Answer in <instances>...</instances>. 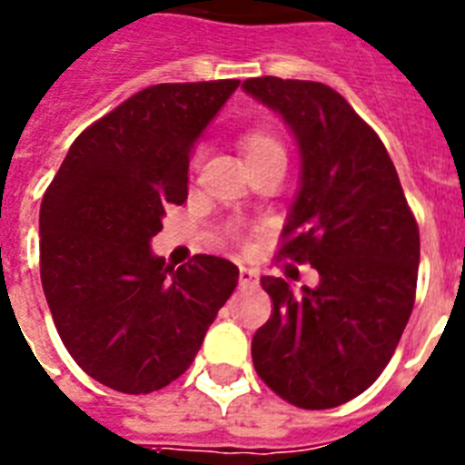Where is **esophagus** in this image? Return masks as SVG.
Instances as JSON below:
<instances>
[{
	"instance_id": "1",
	"label": "esophagus",
	"mask_w": 465,
	"mask_h": 465,
	"mask_svg": "<svg viewBox=\"0 0 465 465\" xmlns=\"http://www.w3.org/2000/svg\"><path fill=\"white\" fill-rule=\"evenodd\" d=\"M258 272L252 268H240V286H256Z\"/></svg>"
}]
</instances>
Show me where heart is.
Returning a JSON list of instances; mask_svg holds the SVG:
<instances>
[{
	"mask_svg": "<svg viewBox=\"0 0 465 465\" xmlns=\"http://www.w3.org/2000/svg\"><path fill=\"white\" fill-rule=\"evenodd\" d=\"M237 146H240L242 155H244L246 165H253V163H261L265 158H272V155H283L286 158V151H283V143L272 130L268 127H252V130H244L237 139ZM230 240H242V232L237 225H230L228 228Z\"/></svg>",
	"mask_w": 465,
	"mask_h": 465,
	"instance_id": "obj_1",
	"label": "heart"
}]
</instances>
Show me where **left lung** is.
Instances as JSON below:
<instances>
[{
  "label": "left lung",
  "instance_id": "8db88e82",
  "mask_svg": "<svg viewBox=\"0 0 465 465\" xmlns=\"http://www.w3.org/2000/svg\"><path fill=\"white\" fill-rule=\"evenodd\" d=\"M242 85L282 114L302 155L277 256L319 272V286L298 295L283 279H261L272 314L252 340L253 368L295 408H338L381 375L408 326L417 219L381 139L331 85L279 76Z\"/></svg>",
  "mask_w": 465,
  "mask_h": 465
}]
</instances>
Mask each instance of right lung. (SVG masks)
Segmentation results:
<instances>
[{
  "label": "right lung",
  "instance_id": "right-lung-1",
  "mask_svg": "<svg viewBox=\"0 0 465 465\" xmlns=\"http://www.w3.org/2000/svg\"><path fill=\"white\" fill-rule=\"evenodd\" d=\"M237 79L139 90L72 143L44 193L39 270L60 340L100 384L158 391L191 368L240 270L197 253L170 268L151 237L188 197L195 139Z\"/></svg>",
  "mask_w": 465,
  "mask_h": 465
}]
</instances>
